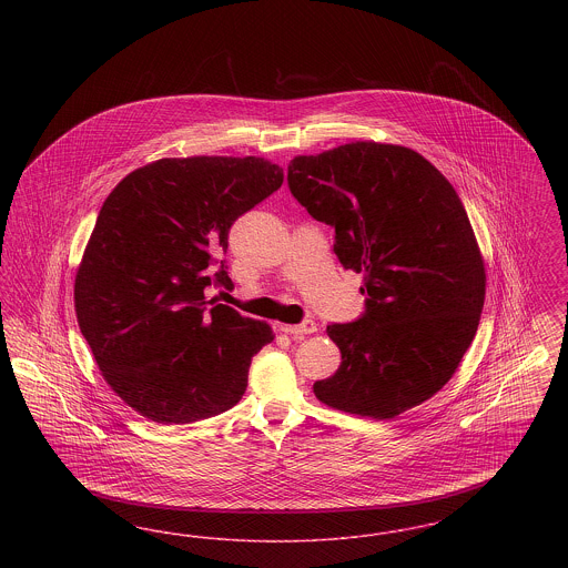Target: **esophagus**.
I'll use <instances>...</instances> for the list:
<instances>
[{"instance_id": "34e87169", "label": "esophagus", "mask_w": 568, "mask_h": 568, "mask_svg": "<svg viewBox=\"0 0 568 568\" xmlns=\"http://www.w3.org/2000/svg\"><path fill=\"white\" fill-rule=\"evenodd\" d=\"M317 329V325L315 322H304V324L297 325H281V332H285V334H292V336H296V338H302V336H306V334H313Z\"/></svg>"}]
</instances>
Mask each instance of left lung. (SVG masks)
I'll return each instance as SVG.
<instances>
[{
    "label": "left lung",
    "mask_w": 568,
    "mask_h": 568,
    "mask_svg": "<svg viewBox=\"0 0 568 568\" xmlns=\"http://www.w3.org/2000/svg\"><path fill=\"white\" fill-rule=\"evenodd\" d=\"M297 202L334 227V253L364 272L366 313L327 325L341 366L320 403L392 419L433 398L475 338L486 264L454 185L417 151L355 140L287 165Z\"/></svg>",
    "instance_id": "obj_1"
}]
</instances>
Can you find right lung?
<instances>
[{"label":"right lung","mask_w":568,"mask_h":568,"mask_svg":"<svg viewBox=\"0 0 568 568\" xmlns=\"http://www.w3.org/2000/svg\"><path fill=\"white\" fill-rule=\"evenodd\" d=\"M283 185L264 158H163L110 191L74 278L84 341L110 389L158 424H191L236 405L271 324L206 300L232 287L227 232Z\"/></svg>","instance_id":"right-lung-1"}]
</instances>
